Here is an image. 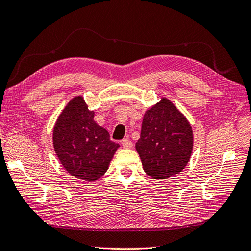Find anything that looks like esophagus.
Returning <instances> with one entry per match:
<instances>
[{
  "mask_svg": "<svg viewBox=\"0 0 251 251\" xmlns=\"http://www.w3.org/2000/svg\"><path fill=\"white\" fill-rule=\"evenodd\" d=\"M122 145L125 149H130L132 148V142L129 139H124L122 140Z\"/></svg>",
  "mask_w": 251,
  "mask_h": 251,
  "instance_id": "34e87169",
  "label": "esophagus"
}]
</instances>
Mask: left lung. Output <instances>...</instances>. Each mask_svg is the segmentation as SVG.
<instances>
[{
	"mask_svg": "<svg viewBox=\"0 0 251 251\" xmlns=\"http://www.w3.org/2000/svg\"><path fill=\"white\" fill-rule=\"evenodd\" d=\"M136 150L151 178L173 177L184 169L193 150L190 122L172 101L161 98L143 116Z\"/></svg>",
	"mask_w": 251,
	"mask_h": 251,
	"instance_id": "8db88e82",
	"label": "left lung"
}]
</instances>
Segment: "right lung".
Returning a JSON list of instances; mask_svg holds the SVG:
<instances>
[{
    "label": "right lung",
    "mask_w": 251,
    "mask_h": 251,
    "mask_svg": "<svg viewBox=\"0 0 251 251\" xmlns=\"http://www.w3.org/2000/svg\"><path fill=\"white\" fill-rule=\"evenodd\" d=\"M94 115L82 96H76L58 116L52 130L54 149L63 168L88 182L102 177L120 148Z\"/></svg>",
    "instance_id": "add662e5"
}]
</instances>
